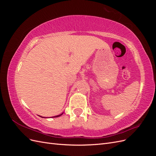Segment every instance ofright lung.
<instances>
[{
	"label": "right lung",
	"mask_w": 156,
	"mask_h": 156,
	"mask_svg": "<svg viewBox=\"0 0 156 156\" xmlns=\"http://www.w3.org/2000/svg\"><path fill=\"white\" fill-rule=\"evenodd\" d=\"M63 114V113H62V114H61V115H57V116H53V117H52V118H56V117H58V116H61V115H62ZM42 118H43V117H42Z\"/></svg>",
	"instance_id": "add662e5"
}]
</instances>
